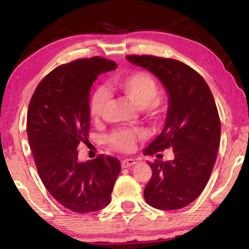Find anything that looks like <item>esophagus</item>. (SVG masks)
<instances>
[{
  "instance_id": "1",
  "label": "esophagus",
  "mask_w": 249,
  "mask_h": 249,
  "mask_svg": "<svg viewBox=\"0 0 249 249\" xmlns=\"http://www.w3.org/2000/svg\"><path fill=\"white\" fill-rule=\"evenodd\" d=\"M137 163V161L135 159H125L122 161V168H128L135 166Z\"/></svg>"
}]
</instances>
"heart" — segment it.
<instances>
[{
    "label": "heart",
    "instance_id": "obj_1",
    "mask_svg": "<svg viewBox=\"0 0 249 249\" xmlns=\"http://www.w3.org/2000/svg\"><path fill=\"white\" fill-rule=\"evenodd\" d=\"M112 87L132 101L137 107L142 108V111L151 119H158L165 111V103L157 96L158 84L148 73L136 71L126 75H119L113 78ZM107 102V91L103 88L95 90L90 101V114L92 119H100ZM144 132L141 129H121L113 133L108 141L114 149L128 153L135 148L136 141L144 137Z\"/></svg>",
    "mask_w": 249,
    "mask_h": 249
}]
</instances>
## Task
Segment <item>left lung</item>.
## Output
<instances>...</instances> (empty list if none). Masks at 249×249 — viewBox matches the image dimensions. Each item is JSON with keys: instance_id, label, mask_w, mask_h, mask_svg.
Instances as JSON below:
<instances>
[{"instance_id": "8db88e82", "label": "left lung", "mask_w": 249, "mask_h": 249, "mask_svg": "<svg viewBox=\"0 0 249 249\" xmlns=\"http://www.w3.org/2000/svg\"><path fill=\"white\" fill-rule=\"evenodd\" d=\"M126 59L150 71L168 94L165 126L144 155L171 148L175 156L149 165L145 201L158 210L182 209L204 190L215 162L221 137L215 101L204 79L182 62L145 54Z\"/></svg>"}]
</instances>
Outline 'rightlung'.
<instances>
[{
    "label": "right lung",
    "mask_w": 249,
    "mask_h": 249,
    "mask_svg": "<svg viewBox=\"0 0 249 249\" xmlns=\"http://www.w3.org/2000/svg\"><path fill=\"white\" fill-rule=\"evenodd\" d=\"M116 68L114 61L99 57L59 66L29 102L27 137L38 175L54 200L77 213L107 206L121 172L116 158L101 155L80 161L77 150L89 133L92 84Z\"/></svg>",
    "instance_id": "1"
}]
</instances>
